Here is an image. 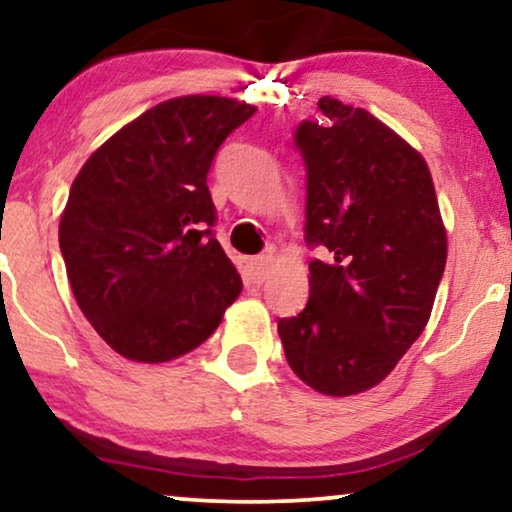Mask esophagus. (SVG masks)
Listing matches in <instances>:
<instances>
[{
	"label": "esophagus",
	"mask_w": 512,
	"mask_h": 512,
	"mask_svg": "<svg viewBox=\"0 0 512 512\" xmlns=\"http://www.w3.org/2000/svg\"><path fill=\"white\" fill-rule=\"evenodd\" d=\"M271 267H274V260H271V255H260V257H252L248 260V271H250V278L255 283H264L271 274Z\"/></svg>",
	"instance_id": "1"
}]
</instances>
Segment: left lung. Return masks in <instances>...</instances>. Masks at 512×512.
<instances>
[{
	"label": "left lung",
	"instance_id": "8db88e82",
	"mask_svg": "<svg viewBox=\"0 0 512 512\" xmlns=\"http://www.w3.org/2000/svg\"><path fill=\"white\" fill-rule=\"evenodd\" d=\"M295 147L306 168L304 238L330 250L309 264V302L278 320L285 358L325 395L377 386L431 318L447 234L424 156L367 109L318 100Z\"/></svg>",
	"mask_w": 512,
	"mask_h": 512
}]
</instances>
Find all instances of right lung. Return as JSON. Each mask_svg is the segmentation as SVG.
I'll return each instance as SVG.
<instances>
[{"mask_svg":"<svg viewBox=\"0 0 512 512\" xmlns=\"http://www.w3.org/2000/svg\"><path fill=\"white\" fill-rule=\"evenodd\" d=\"M255 107L182 95L147 109L95 149L60 217L77 304L119 356L166 363L206 342L241 295L215 238L208 170Z\"/></svg>","mask_w":512,"mask_h":512,"instance_id":"right-lung-1","label":"right lung"}]
</instances>
